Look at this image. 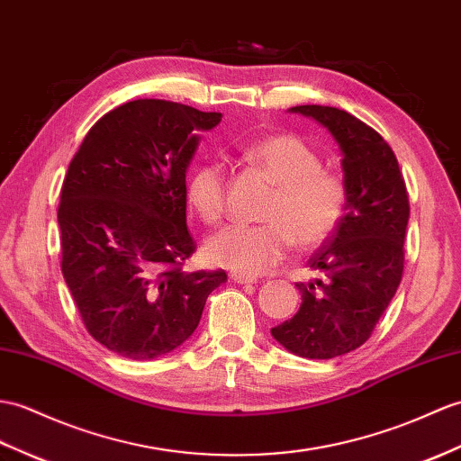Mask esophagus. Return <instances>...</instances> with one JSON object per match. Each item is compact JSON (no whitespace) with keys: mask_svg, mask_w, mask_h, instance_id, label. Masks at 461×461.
I'll return each instance as SVG.
<instances>
[{"mask_svg":"<svg viewBox=\"0 0 461 461\" xmlns=\"http://www.w3.org/2000/svg\"><path fill=\"white\" fill-rule=\"evenodd\" d=\"M230 279H231L233 283H238V285H253V283H257L255 276L241 275V273H231V275H230Z\"/></svg>","mask_w":461,"mask_h":461,"instance_id":"obj_1","label":"esophagus"}]
</instances>
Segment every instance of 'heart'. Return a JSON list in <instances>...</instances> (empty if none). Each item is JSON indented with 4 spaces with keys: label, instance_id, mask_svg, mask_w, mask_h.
Here are the masks:
<instances>
[{
    "label": "heart",
    "instance_id": "1",
    "mask_svg": "<svg viewBox=\"0 0 461 461\" xmlns=\"http://www.w3.org/2000/svg\"><path fill=\"white\" fill-rule=\"evenodd\" d=\"M253 163L275 182L261 212L263 223L230 226L212 235L206 255L213 265L243 275L271 271L291 245L314 249L339 228L348 208V190L339 176L322 170L312 147L296 135H269L249 149ZM188 202L208 223L226 212V176L220 163H202L188 178Z\"/></svg>",
    "mask_w": 461,
    "mask_h": 461
}]
</instances>
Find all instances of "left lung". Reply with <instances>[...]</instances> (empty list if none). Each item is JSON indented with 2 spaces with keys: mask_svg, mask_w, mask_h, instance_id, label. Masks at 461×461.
Returning <instances> with one entry per match:
<instances>
[{
  "mask_svg": "<svg viewBox=\"0 0 461 461\" xmlns=\"http://www.w3.org/2000/svg\"><path fill=\"white\" fill-rule=\"evenodd\" d=\"M336 139L348 208L336 233L308 259L318 276L296 283L298 312L271 328L294 356L331 359L369 339L402 279L409 194L387 141L356 115L330 105H296Z\"/></svg>",
  "mask_w": 461,
  "mask_h": 461,
  "instance_id": "obj_1",
  "label": "left lung"
}]
</instances>
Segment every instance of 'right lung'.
Here are the masks:
<instances>
[{
	"mask_svg": "<svg viewBox=\"0 0 461 461\" xmlns=\"http://www.w3.org/2000/svg\"><path fill=\"white\" fill-rule=\"evenodd\" d=\"M221 113L133 100L100 117L68 165L59 204L62 276L90 336L122 357L167 356L194 334L226 271L182 269L186 170Z\"/></svg>",
	"mask_w": 461,
	"mask_h": 461,
	"instance_id": "1",
	"label": "right lung"
}]
</instances>
